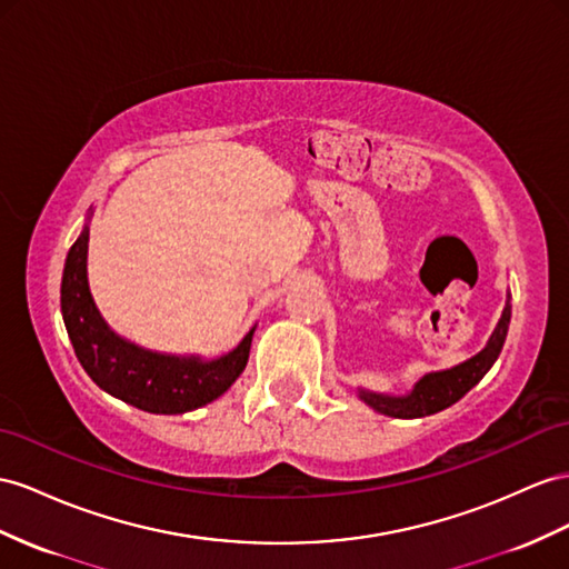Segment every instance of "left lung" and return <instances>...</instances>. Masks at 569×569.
Segmentation results:
<instances>
[{
  "instance_id": "1",
  "label": "left lung",
  "mask_w": 569,
  "mask_h": 569,
  "mask_svg": "<svg viewBox=\"0 0 569 569\" xmlns=\"http://www.w3.org/2000/svg\"><path fill=\"white\" fill-rule=\"evenodd\" d=\"M509 317H512V305H509V293H507V302L498 325H495L488 343L480 348L476 356L459 362L455 368L426 372L413 385L409 395L395 397V395H382V391H370V389L358 387V399L362 403H368L372 411L391 416V418H423L437 411H445L447 406L457 403L466 391L473 389L480 380H483L486 372L495 366V360H498L507 339Z\"/></svg>"
}]
</instances>
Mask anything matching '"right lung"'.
I'll return each instance as SVG.
<instances>
[{"label": "right lung", "instance_id": "right-lung-1", "mask_svg": "<svg viewBox=\"0 0 569 569\" xmlns=\"http://www.w3.org/2000/svg\"><path fill=\"white\" fill-rule=\"evenodd\" d=\"M91 216L93 209L86 216L81 236L67 254L60 288L64 327L86 375L110 397L146 413H187L226 395L247 366L257 325L232 351L216 358L160 353L120 337L100 315L91 296Z\"/></svg>", "mask_w": 569, "mask_h": 569}]
</instances>
